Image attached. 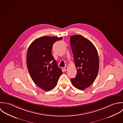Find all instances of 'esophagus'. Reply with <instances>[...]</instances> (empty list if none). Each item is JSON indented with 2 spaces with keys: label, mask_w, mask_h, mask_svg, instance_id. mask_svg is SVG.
Segmentation results:
<instances>
[{
  "label": "esophagus",
  "mask_w": 123,
  "mask_h": 123,
  "mask_svg": "<svg viewBox=\"0 0 123 123\" xmlns=\"http://www.w3.org/2000/svg\"><path fill=\"white\" fill-rule=\"evenodd\" d=\"M64 70H65V71H67L68 69V67H65L64 68Z\"/></svg>",
  "instance_id": "esophagus-1"
}]
</instances>
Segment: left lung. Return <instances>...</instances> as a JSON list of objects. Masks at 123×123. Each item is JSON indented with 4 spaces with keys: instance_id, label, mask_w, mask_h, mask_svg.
<instances>
[{
    "instance_id": "left-lung-1",
    "label": "left lung",
    "mask_w": 123,
    "mask_h": 123,
    "mask_svg": "<svg viewBox=\"0 0 123 123\" xmlns=\"http://www.w3.org/2000/svg\"><path fill=\"white\" fill-rule=\"evenodd\" d=\"M70 41L77 69L71 83L76 88L84 90L94 83L98 74V51L90 40L81 35L71 36Z\"/></svg>"
}]
</instances>
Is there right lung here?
<instances>
[{
  "label": "right lung",
  "instance_id": "obj_1",
  "mask_svg": "<svg viewBox=\"0 0 123 123\" xmlns=\"http://www.w3.org/2000/svg\"><path fill=\"white\" fill-rule=\"evenodd\" d=\"M62 39L57 37H42L35 39L27 49L26 64L31 77L39 87L46 91L56 86L62 74L51 54L54 43Z\"/></svg>",
  "mask_w": 123,
  "mask_h": 123
}]
</instances>
